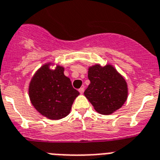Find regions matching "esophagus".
Listing matches in <instances>:
<instances>
[{
	"instance_id": "34e87169",
	"label": "esophagus",
	"mask_w": 160,
	"mask_h": 160,
	"mask_svg": "<svg viewBox=\"0 0 160 160\" xmlns=\"http://www.w3.org/2000/svg\"><path fill=\"white\" fill-rule=\"evenodd\" d=\"M78 91L80 92V94H83V92H84V88H83V87H81V88L78 90Z\"/></svg>"
}]
</instances>
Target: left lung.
Masks as SVG:
<instances>
[{
	"instance_id": "8db88e82",
	"label": "left lung",
	"mask_w": 160,
	"mask_h": 160,
	"mask_svg": "<svg viewBox=\"0 0 160 160\" xmlns=\"http://www.w3.org/2000/svg\"><path fill=\"white\" fill-rule=\"evenodd\" d=\"M91 83L84 92L96 112L109 115L122 107L128 98L125 78L111 64H95L88 68Z\"/></svg>"
}]
</instances>
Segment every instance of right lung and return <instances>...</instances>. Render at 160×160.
I'll list each match as a JSON object with an SVG mask.
<instances>
[{
    "mask_svg": "<svg viewBox=\"0 0 160 160\" xmlns=\"http://www.w3.org/2000/svg\"><path fill=\"white\" fill-rule=\"evenodd\" d=\"M64 70L62 65L49 61L36 70L29 83L31 104L48 119L60 120L69 115L73 101L79 95Z\"/></svg>",
    "mask_w": 160,
    "mask_h": 160,
    "instance_id": "right-lung-1",
    "label": "right lung"
}]
</instances>
